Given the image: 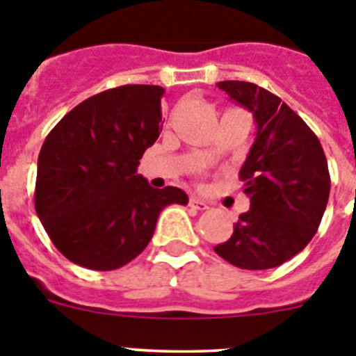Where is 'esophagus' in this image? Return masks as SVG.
<instances>
[{"label":"esophagus","instance_id":"obj_1","mask_svg":"<svg viewBox=\"0 0 356 356\" xmlns=\"http://www.w3.org/2000/svg\"><path fill=\"white\" fill-rule=\"evenodd\" d=\"M188 207L194 210H207L209 209V203H205V201L200 200V197H191V200H188Z\"/></svg>","mask_w":356,"mask_h":356}]
</instances>
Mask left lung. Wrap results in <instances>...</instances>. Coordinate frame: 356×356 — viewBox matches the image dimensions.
I'll use <instances>...</instances> for the list:
<instances>
[{
	"instance_id": "left-lung-1",
	"label": "left lung",
	"mask_w": 356,
	"mask_h": 356,
	"mask_svg": "<svg viewBox=\"0 0 356 356\" xmlns=\"http://www.w3.org/2000/svg\"><path fill=\"white\" fill-rule=\"evenodd\" d=\"M217 87L253 112L257 137L238 172L251 207L213 251L241 269L278 267L319 228L330 196L325 151L307 122L269 90L237 80Z\"/></svg>"
}]
</instances>
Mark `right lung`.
<instances>
[{
	"label": "right lung",
	"mask_w": 356,
	"mask_h": 356,
	"mask_svg": "<svg viewBox=\"0 0 356 356\" xmlns=\"http://www.w3.org/2000/svg\"><path fill=\"white\" fill-rule=\"evenodd\" d=\"M160 85H121L65 114L39 153L35 210L55 248L94 271L127 266L149 244L163 207L187 205L181 188L137 175L162 131Z\"/></svg>",
	"instance_id": "obj_1"
}]
</instances>
